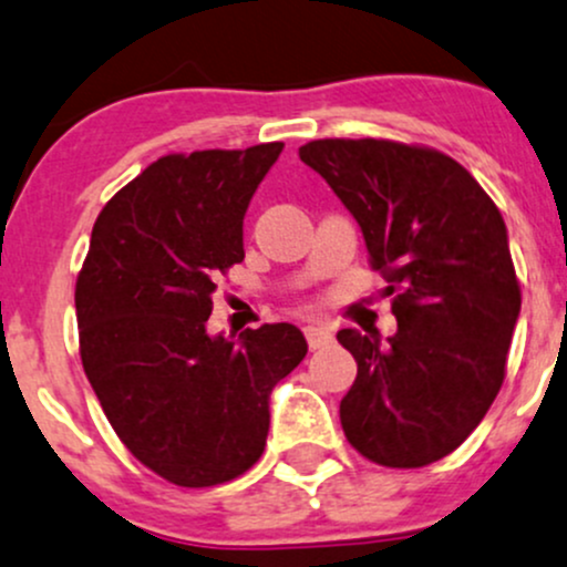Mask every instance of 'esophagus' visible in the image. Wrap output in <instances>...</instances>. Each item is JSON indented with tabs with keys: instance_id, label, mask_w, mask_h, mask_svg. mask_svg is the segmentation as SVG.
<instances>
[{
	"instance_id": "1",
	"label": "esophagus",
	"mask_w": 567,
	"mask_h": 567,
	"mask_svg": "<svg viewBox=\"0 0 567 567\" xmlns=\"http://www.w3.org/2000/svg\"><path fill=\"white\" fill-rule=\"evenodd\" d=\"M303 336H306V343H309V349H324L333 343V333H330L328 324H306Z\"/></svg>"
}]
</instances>
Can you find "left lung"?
Returning <instances> with one entry per match:
<instances>
[{
  "instance_id": "8db88e82",
  "label": "left lung",
  "mask_w": 567,
  "mask_h": 567,
  "mask_svg": "<svg viewBox=\"0 0 567 567\" xmlns=\"http://www.w3.org/2000/svg\"><path fill=\"white\" fill-rule=\"evenodd\" d=\"M365 237L386 279L396 333L338 330L357 360L341 400L349 445L389 470L453 453L485 419L506 375L519 282L498 207L437 148L383 138H320L298 148Z\"/></svg>"
}]
</instances>
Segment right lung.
Segmentation results:
<instances>
[{
    "label": "right lung",
    "mask_w": 567,
    "mask_h": 567,
    "mask_svg": "<svg viewBox=\"0 0 567 567\" xmlns=\"http://www.w3.org/2000/svg\"><path fill=\"white\" fill-rule=\"evenodd\" d=\"M285 143L167 154L106 202L76 277L80 357L116 437L181 487L261 458L269 394L306 357L296 324L207 336L213 290L245 258L243 220Z\"/></svg>",
    "instance_id": "1"
}]
</instances>
